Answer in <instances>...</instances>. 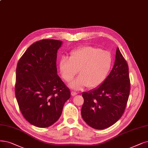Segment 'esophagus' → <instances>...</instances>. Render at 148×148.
I'll return each instance as SVG.
<instances>
[{"label":"esophagus","mask_w":148,"mask_h":148,"mask_svg":"<svg viewBox=\"0 0 148 148\" xmlns=\"http://www.w3.org/2000/svg\"><path fill=\"white\" fill-rule=\"evenodd\" d=\"M71 94H72V96H75V95H76L78 94V93L75 92V91H72V92H71Z\"/></svg>","instance_id":"esophagus-1"}]
</instances>
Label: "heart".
<instances>
[{
	"instance_id": "1",
	"label": "heart",
	"mask_w": 148,
	"mask_h": 148,
	"mask_svg": "<svg viewBox=\"0 0 148 148\" xmlns=\"http://www.w3.org/2000/svg\"><path fill=\"white\" fill-rule=\"evenodd\" d=\"M112 59L106 51L93 46H84L73 51L69 60L62 58L60 70L62 78L67 82L72 80L78 74L79 77L70 84L75 89L95 88L104 81L112 66Z\"/></svg>"
}]
</instances>
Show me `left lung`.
<instances>
[{"label":"left lung","instance_id":"left-lung-1","mask_svg":"<svg viewBox=\"0 0 148 148\" xmlns=\"http://www.w3.org/2000/svg\"><path fill=\"white\" fill-rule=\"evenodd\" d=\"M130 89L128 65L117 48L114 66L107 78L95 89L82 94V119L96 129L113 125L125 112Z\"/></svg>","mask_w":148,"mask_h":148}]
</instances>
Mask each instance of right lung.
I'll return each mask as SVG.
<instances>
[{
	"label": "right lung",
	"instance_id": "obj_1",
	"mask_svg": "<svg viewBox=\"0 0 148 148\" xmlns=\"http://www.w3.org/2000/svg\"><path fill=\"white\" fill-rule=\"evenodd\" d=\"M62 41L42 39L29 46L17 62L15 95L25 119L38 127L60 119L69 88L57 75L58 50Z\"/></svg>",
	"mask_w": 148,
	"mask_h": 148
}]
</instances>
